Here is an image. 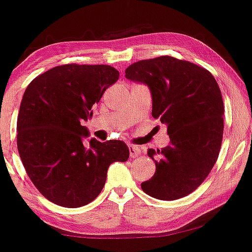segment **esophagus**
Segmentation results:
<instances>
[{"label":"esophagus","instance_id":"obj_1","mask_svg":"<svg viewBox=\"0 0 252 252\" xmlns=\"http://www.w3.org/2000/svg\"><path fill=\"white\" fill-rule=\"evenodd\" d=\"M129 154H130V157H137L141 155V149H139L138 147H136V145H129Z\"/></svg>","mask_w":252,"mask_h":252}]
</instances>
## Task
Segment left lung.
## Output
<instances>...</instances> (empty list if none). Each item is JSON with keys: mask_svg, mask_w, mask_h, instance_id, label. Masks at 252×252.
I'll use <instances>...</instances> for the list:
<instances>
[{"mask_svg": "<svg viewBox=\"0 0 252 252\" xmlns=\"http://www.w3.org/2000/svg\"><path fill=\"white\" fill-rule=\"evenodd\" d=\"M126 77L149 87L151 115L170 137L168 147L148 150L156 171L142 190L162 201L189 195L214 168L222 144L224 105L216 80L207 69L171 56L138 61Z\"/></svg>", "mask_w": 252, "mask_h": 252, "instance_id": "1", "label": "left lung"}]
</instances>
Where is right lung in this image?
I'll return each mask as SVG.
<instances>
[{
	"mask_svg": "<svg viewBox=\"0 0 252 252\" xmlns=\"http://www.w3.org/2000/svg\"><path fill=\"white\" fill-rule=\"evenodd\" d=\"M118 77L110 65L64 64L27 87L17 117V149L29 178L50 202L64 208L93 202L109 165L129 158L122 141H82L89 131L81 123L93 116V105Z\"/></svg>",
	"mask_w": 252,
	"mask_h": 252,
	"instance_id": "right-lung-1",
	"label": "right lung"
}]
</instances>
